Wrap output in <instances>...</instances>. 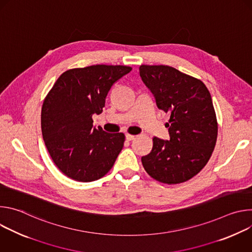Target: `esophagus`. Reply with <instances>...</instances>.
I'll return each mask as SVG.
<instances>
[{"label":"esophagus","mask_w":252,"mask_h":252,"mask_svg":"<svg viewBox=\"0 0 252 252\" xmlns=\"http://www.w3.org/2000/svg\"><path fill=\"white\" fill-rule=\"evenodd\" d=\"M134 137H135V135H132V134H129V133L126 134V140H132V139H134Z\"/></svg>","instance_id":"obj_1"}]
</instances>
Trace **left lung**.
<instances>
[{
  "label": "left lung",
  "mask_w": 252,
  "mask_h": 252,
  "mask_svg": "<svg viewBox=\"0 0 252 252\" xmlns=\"http://www.w3.org/2000/svg\"><path fill=\"white\" fill-rule=\"evenodd\" d=\"M139 75L158 109L169 116V140L155 136L142 165L159 183H185L205 166L217 143L219 126L210 93L200 80L169 65L141 64Z\"/></svg>",
  "instance_id": "left-lung-1"
}]
</instances>
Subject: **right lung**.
Returning a JSON list of instances; mask_svg holds the SVG:
<instances>
[{
    "instance_id": "right-lung-1",
    "label": "right lung",
    "mask_w": 252,
    "mask_h": 252,
    "mask_svg": "<svg viewBox=\"0 0 252 252\" xmlns=\"http://www.w3.org/2000/svg\"><path fill=\"white\" fill-rule=\"evenodd\" d=\"M131 70L126 65L95 64L65 70L44 99L42 133L57 167L77 182L90 183L111 170L125 134L93 125L113 85Z\"/></svg>"
}]
</instances>
